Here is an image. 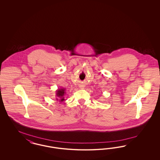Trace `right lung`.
Instances as JSON below:
<instances>
[{
  "label": "right lung",
  "mask_w": 160,
  "mask_h": 160,
  "mask_svg": "<svg viewBox=\"0 0 160 160\" xmlns=\"http://www.w3.org/2000/svg\"><path fill=\"white\" fill-rule=\"evenodd\" d=\"M65 89L64 88H59L58 90H56V95L57 97L56 100H59L60 102H63V101H65V98H64V95H65Z\"/></svg>",
  "instance_id": "right-lung-1"
}]
</instances>
